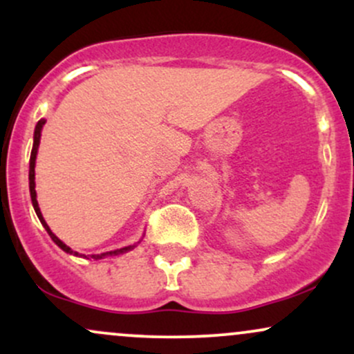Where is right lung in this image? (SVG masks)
I'll return each mask as SVG.
<instances>
[{
    "label": "right lung",
    "mask_w": 354,
    "mask_h": 354,
    "mask_svg": "<svg viewBox=\"0 0 354 354\" xmlns=\"http://www.w3.org/2000/svg\"><path fill=\"white\" fill-rule=\"evenodd\" d=\"M43 124H44V120H39V121H38V124H36V128H35V143H33V149H31V158H30V193H31V201H33L35 211H36V214H38L39 221H41V225L44 226V230L48 231V234H50L53 241H55L56 245H58V246L61 248V250L66 251V253H70V254H76V256H78V253H76V251H73L70 246L64 245V243L61 241V239H58V238L55 236V234H53V231L50 230V226H48V225H46V221H44V219H43V214H41V211H39L38 201H36V189H35V163H36V153H38V146H39V138H41V128H43ZM133 248H135V245H133V246L121 248V250L108 251V253L91 254V258H95V259H101V258H104V256H116V254H123V253H126V251L133 250Z\"/></svg>",
    "instance_id": "add662e5"
}]
</instances>
